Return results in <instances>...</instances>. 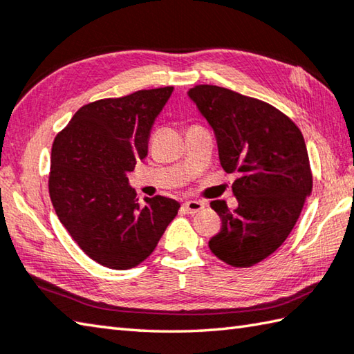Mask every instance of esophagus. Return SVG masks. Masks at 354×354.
Returning <instances> with one entry per match:
<instances>
[{
    "mask_svg": "<svg viewBox=\"0 0 354 354\" xmlns=\"http://www.w3.org/2000/svg\"><path fill=\"white\" fill-rule=\"evenodd\" d=\"M205 208V203L203 202H197V200H189V202H185L183 203V209L186 212H189V214H196V212L202 211Z\"/></svg>",
    "mask_w": 354,
    "mask_h": 354,
    "instance_id": "34e87169",
    "label": "esophagus"
}]
</instances>
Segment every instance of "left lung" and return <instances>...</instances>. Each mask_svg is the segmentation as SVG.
<instances>
[{"label": "left lung", "instance_id": "1", "mask_svg": "<svg viewBox=\"0 0 354 354\" xmlns=\"http://www.w3.org/2000/svg\"><path fill=\"white\" fill-rule=\"evenodd\" d=\"M188 94L216 132L222 168L239 172L232 183L237 208L211 202L222 228L209 250L225 263L250 268L285 242L313 189L304 136L262 100L214 84H197Z\"/></svg>", "mask_w": 354, "mask_h": 354}]
</instances>
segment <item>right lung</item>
<instances>
[{
  "mask_svg": "<svg viewBox=\"0 0 354 354\" xmlns=\"http://www.w3.org/2000/svg\"><path fill=\"white\" fill-rule=\"evenodd\" d=\"M174 88L142 89L80 108L52 145L49 196L59 222L94 262L129 270L156 250L180 203H138L126 174L148 156L156 117Z\"/></svg>",
  "mask_w": 354,
  "mask_h": 354,
  "instance_id": "obj_1",
  "label": "right lung"
}]
</instances>
